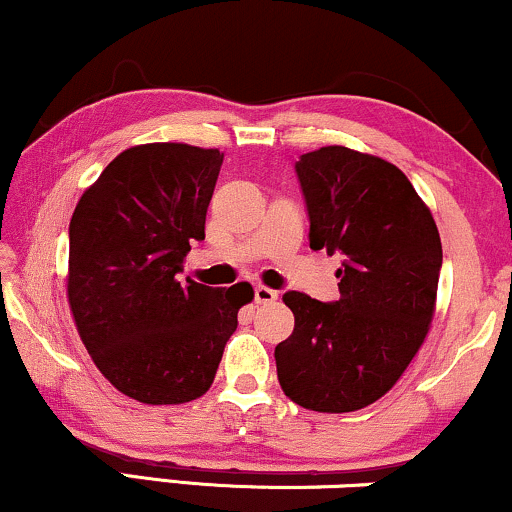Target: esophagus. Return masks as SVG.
<instances>
[{"label": "esophagus", "instance_id": "esophagus-1", "mask_svg": "<svg viewBox=\"0 0 512 512\" xmlns=\"http://www.w3.org/2000/svg\"><path fill=\"white\" fill-rule=\"evenodd\" d=\"M254 299H256V304H275L277 292H275V289H270V287L258 285L254 289Z\"/></svg>", "mask_w": 512, "mask_h": 512}]
</instances>
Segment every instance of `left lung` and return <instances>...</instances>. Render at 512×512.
Here are the masks:
<instances>
[{"label":"left lung","mask_w":512,"mask_h":512,"mask_svg":"<svg viewBox=\"0 0 512 512\" xmlns=\"http://www.w3.org/2000/svg\"><path fill=\"white\" fill-rule=\"evenodd\" d=\"M311 249L342 256L339 301L304 292L282 301L292 337L275 346L277 380L318 413L361 410L399 382L437 306L441 239L406 175L380 156L320 147L296 161Z\"/></svg>","instance_id":"obj_1"}]
</instances>
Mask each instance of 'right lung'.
<instances>
[{"mask_svg":"<svg viewBox=\"0 0 512 512\" xmlns=\"http://www.w3.org/2000/svg\"><path fill=\"white\" fill-rule=\"evenodd\" d=\"M223 154L154 142L121 151L85 189L68 227V304L99 372L149 406L206 394L249 282H180L204 239Z\"/></svg>","mask_w":512,"mask_h":512,"instance_id":"add662e5","label":"right lung"}]
</instances>
